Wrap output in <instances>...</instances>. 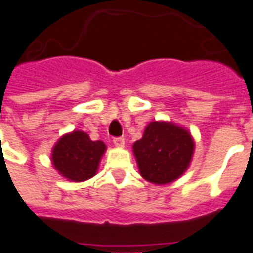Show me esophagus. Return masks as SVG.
Here are the masks:
<instances>
[{
    "label": "esophagus",
    "instance_id": "obj_1",
    "mask_svg": "<svg viewBox=\"0 0 253 253\" xmlns=\"http://www.w3.org/2000/svg\"><path fill=\"white\" fill-rule=\"evenodd\" d=\"M113 142L117 147H123L125 146V139L123 138H114Z\"/></svg>",
    "mask_w": 253,
    "mask_h": 253
}]
</instances>
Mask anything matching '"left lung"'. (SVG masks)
<instances>
[{
	"label": "left lung",
	"instance_id": "obj_1",
	"mask_svg": "<svg viewBox=\"0 0 253 253\" xmlns=\"http://www.w3.org/2000/svg\"><path fill=\"white\" fill-rule=\"evenodd\" d=\"M195 142L184 127L171 122L148 123L132 151L140 175L154 184H167L180 178L191 163Z\"/></svg>",
	"mask_w": 253,
	"mask_h": 253
}]
</instances>
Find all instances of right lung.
Wrapping results in <instances>:
<instances>
[{
  "label": "right lung",
  "mask_w": 253,
  "mask_h": 253,
  "mask_svg": "<svg viewBox=\"0 0 253 253\" xmlns=\"http://www.w3.org/2000/svg\"><path fill=\"white\" fill-rule=\"evenodd\" d=\"M106 144L91 140L86 132L75 130L63 135L53 148L51 162L58 172L71 182H84L96 173Z\"/></svg>",
  "instance_id": "add662e5"
}]
</instances>
